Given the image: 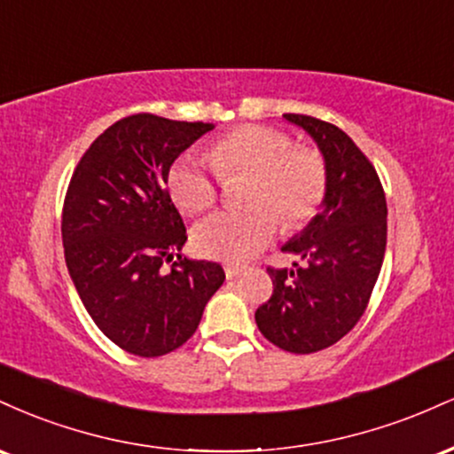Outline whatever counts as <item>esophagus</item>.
Segmentation results:
<instances>
[{
	"mask_svg": "<svg viewBox=\"0 0 454 454\" xmlns=\"http://www.w3.org/2000/svg\"><path fill=\"white\" fill-rule=\"evenodd\" d=\"M223 270H226L228 279H234V278H239V275L243 273V267H239V264H226Z\"/></svg>",
	"mask_w": 454,
	"mask_h": 454,
	"instance_id": "34e87169",
	"label": "esophagus"
}]
</instances>
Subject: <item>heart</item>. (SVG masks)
<instances>
[{"label": "heart", "instance_id": "b5f03b06", "mask_svg": "<svg viewBox=\"0 0 454 454\" xmlns=\"http://www.w3.org/2000/svg\"><path fill=\"white\" fill-rule=\"evenodd\" d=\"M211 168L185 155L170 166L166 187L185 215L209 211L220 198V179L249 173L241 211H220L192 232L200 256L245 262L267 247L279 231H299L320 211L328 190L326 160L320 151L294 145L293 137L269 126H239L209 147Z\"/></svg>", "mask_w": 454, "mask_h": 454}]
</instances>
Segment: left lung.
<instances>
[{"mask_svg":"<svg viewBox=\"0 0 454 454\" xmlns=\"http://www.w3.org/2000/svg\"><path fill=\"white\" fill-rule=\"evenodd\" d=\"M311 134L326 160L325 209L284 245L303 262L273 269V294L256 309L270 343L293 354L320 352L361 320L387 252V196L367 155L343 129L309 114L286 113Z\"/></svg>","mask_w":454,"mask_h":454,"instance_id":"left-lung-1","label":"left lung"}]
</instances>
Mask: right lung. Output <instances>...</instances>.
<instances>
[{
    "label": "right lung",
    "mask_w": 454,
    "mask_h": 454,
    "mask_svg": "<svg viewBox=\"0 0 454 454\" xmlns=\"http://www.w3.org/2000/svg\"><path fill=\"white\" fill-rule=\"evenodd\" d=\"M213 128L129 114L93 140L67 185L61 239L70 278L98 328L137 356L184 346L226 279L217 262L181 258L187 234L166 190L181 151Z\"/></svg>",
    "instance_id": "add662e5"
}]
</instances>
